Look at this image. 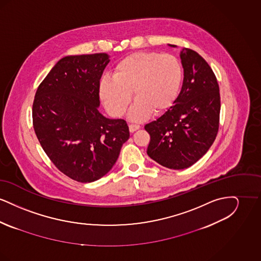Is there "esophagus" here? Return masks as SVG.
<instances>
[{
	"label": "esophagus",
	"instance_id": "1",
	"mask_svg": "<svg viewBox=\"0 0 261 261\" xmlns=\"http://www.w3.org/2000/svg\"><path fill=\"white\" fill-rule=\"evenodd\" d=\"M141 128V126L138 124H130L129 125V130H130V132L131 133H133V132H135L137 130H139Z\"/></svg>",
	"mask_w": 261,
	"mask_h": 261
}]
</instances>
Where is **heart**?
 I'll return each instance as SVG.
<instances>
[{
  "label": "heart",
  "instance_id": "b5f03b06",
  "mask_svg": "<svg viewBox=\"0 0 261 261\" xmlns=\"http://www.w3.org/2000/svg\"><path fill=\"white\" fill-rule=\"evenodd\" d=\"M112 79L99 82V97L106 109L115 117L122 116L133 92L136 101L129 118L140 121L151 112L160 115L173 106L183 82V68L172 55L137 51L117 62Z\"/></svg>",
  "mask_w": 261,
  "mask_h": 261
}]
</instances>
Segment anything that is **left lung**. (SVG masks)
<instances>
[{
  "label": "left lung",
  "instance_id": "obj_1",
  "mask_svg": "<svg viewBox=\"0 0 261 261\" xmlns=\"http://www.w3.org/2000/svg\"><path fill=\"white\" fill-rule=\"evenodd\" d=\"M180 59L184 79L178 98L167 112L145 126L150 136L148 155L176 170L190 167L210 149L220 113L219 86L208 63L186 48L180 51Z\"/></svg>",
  "mask_w": 261,
  "mask_h": 261
}]
</instances>
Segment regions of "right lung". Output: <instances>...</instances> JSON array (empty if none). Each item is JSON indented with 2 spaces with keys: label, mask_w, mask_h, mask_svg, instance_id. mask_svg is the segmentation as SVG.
Listing matches in <instances>:
<instances>
[{
  "label": "right lung",
  "mask_w": 261,
  "mask_h": 261,
  "mask_svg": "<svg viewBox=\"0 0 261 261\" xmlns=\"http://www.w3.org/2000/svg\"><path fill=\"white\" fill-rule=\"evenodd\" d=\"M110 62L105 53L64 57L35 94L33 126L42 148L62 173L81 183L109 173L130 136L125 120L99 112V79Z\"/></svg>",
  "instance_id": "obj_1"
}]
</instances>
